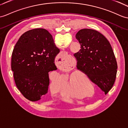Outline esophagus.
<instances>
[{
    "mask_svg": "<svg viewBox=\"0 0 128 128\" xmlns=\"http://www.w3.org/2000/svg\"><path fill=\"white\" fill-rule=\"evenodd\" d=\"M60 58V60H62V58L60 57V58ZM59 67H60L61 69H62V70H66V69H67V67H66L65 66V65H63V64H61L60 63V65H59Z\"/></svg>",
    "mask_w": 128,
    "mask_h": 128,
    "instance_id": "34e87169",
    "label": "esophagus"
}]
</instances>
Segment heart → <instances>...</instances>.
Wrapping results in <instances>:
<instances>
[{
    "instance_id": "1",
    "label": "heart",
    "mask_w": 128,
    "mask_h": 128,
    "mask_svg": "<svg viewBox=\"0 0 128 128\" xmlns=\"http://www.w3.org/2000/svg\"><path fill=\"white\" fill-rule=\"evenodd\" d=\"M87 84H91V82L90 81H88ZM53 84L55 86H57L58 84L57 82H53ZM66 90L69 92L70 93L71 96H78V85H77V83L75 81V80L72 77H70L69 80V81H68L67 85L66 86Z\"/></svg>"
}]
</instances>
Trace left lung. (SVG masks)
Segmentation results:
<instances>
[{
	"label": "left lung",
	"instance_id": "obj_1",
	"mask_svg": "<svg viewBox=\"0 0 128 128\" xmlns=\"http://www.w3.org/2000/svg\"><path fill=\"white\" fill-rule=\"evenodd\" d=\"M76 38L81 48L74 54L77 69L106 94L114 84L118 68L111 44L102 34L91 29L79 30Z\"/></svg>",
	"mask_w": 128,
	"mask_h": 128
}]
</instances>
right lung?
<instances>
[{
	"label": "right lung",
	"instance_id": "1",
	"mask_svg": "<svg viewBox=\"0 0 128 128\" xmlns=\"http://www.w3.org/2000/svg\"><path fill=\"white\" fill-rule=\"evenodd\" d=\"M59 52L46 29H34L20 36L12 54L11 70L17 88L26 99L35 102L47 93L48 72L57 69L54 60Z\"/></svg>",
	"mask_w": 128,
	"mask_h": 128
}]
</instances>
